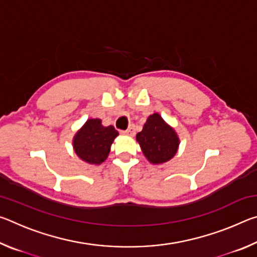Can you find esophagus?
<instances>
[{"label":"esophagus","instance_id":"esophagus-1","mask_svg":"<svg viewBox=\"0 0 257 257\" xmlns=\"http://www.w3.org/2000/svg\"><path fill=\"white\" fill-rule=\"evenodd\" d=\"M121 133H122V134H125V135H134L135 130H134V127H133V125H130V127H129L128 129L122 130V132H121Z\"/></svg>","mask_w":257,"mask_h":257}]
</instances>
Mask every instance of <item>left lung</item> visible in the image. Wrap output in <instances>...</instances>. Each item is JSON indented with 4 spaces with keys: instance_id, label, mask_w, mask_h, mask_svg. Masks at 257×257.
Instances as JSON below:
<instances>
[{
    "instance_id": "obj_1",
    "label": "left lung",
    "mask_w": 257,
    "mask_h": 257,
    "mask_svg": "<svg viewBox=\"0 0 257 257\" xmlns=\"http://www.w3.org/2000/svg\"><path fill=\"white\" fill-rule=\"evenodd\" d=\"M144 155L151 163H164L172 159L179 146V138L160 114L149 116L141 133L136 136Z\"/></svg>"
}]
</instances>
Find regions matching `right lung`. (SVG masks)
Wrapping results in <instances>:
<instances>
[{"mask_svg":"<svg viewBox=\"0 0 257 257\" xmlns=\"http://www.w3.org/2000/svg\"><path fill=\"white\" fill-rule=\"evenodd\" d=\"M118 136L113 125L103 127L99 119L87 120L73 138V149L85 162L101 164L110 153L111 144Z\"/></svg>","mask_w":257,"mask_h":257,"instance_id":"add662e5","label":"right lung"}]
</instances>
